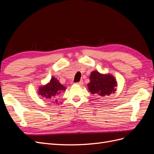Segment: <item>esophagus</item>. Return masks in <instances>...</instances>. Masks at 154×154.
<instances>
[{"mask_svg": "<svg viewBox=\"0 0 154 154\" xmlns=\"http://www.w3.org/2000/svg\"><path fill=\"white\" fill-rule=\"evenodd\" d=\"M76 83V84L79 85H82L83 84V81L81 80V81H80L79 82H77V83Z\"/></svg>", "mask_w": 154, "mask_h": 154, "instance_id": "esophagus-1", "label": "esophagus"}]
</instances>
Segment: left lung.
I'll return each instance as SVG.
<instances>
[{
    "label": "left lung",
    "mask_w": 154,
    "mask_h": 154,
    "mask_svg": "<svg viewBox=\"0 0 154 154\" xmlns=\"http://www.w3.org/2000/svg\"><path fill=\"white\" fill-rule=\"evenodd\" d=\"M87 86L92 94L103 97L114 93L117 83L114 77L110 74H102L97 71H93Z\"/></svg>",
    "instance_id": "1"
}]
</instances>
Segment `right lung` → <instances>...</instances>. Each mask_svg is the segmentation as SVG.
I'll list each match as a JSON object with an SVG mask.
<instances>
[{
    "mask_svg": "<svg viewBox=\"0 0 154 154\" xmlns=\"http://www.w3.org/2000/svg\"><path fill=\"white\" fill-rule=\"evenodd\" d=\"M66 88L58 81L57 79L53 77L47 85L39 88L38 94L48 100L53 99V100L55 96H58L61 92L66 91ZM55 101H57V100H55Z\"/></svg>",
    "mask_w": 154,
    "mask_h": 154,
    "instance_id": "add662e5",
    "label": "right lung"
}]
</instances>
